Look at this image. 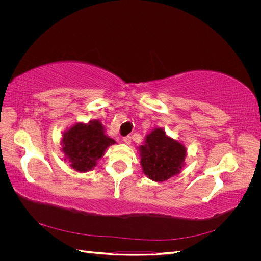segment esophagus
Segmentation results:
<instances>
[{
	"label": "esophagus",
	"instance_id": "obj_1",
	"mask_svg": "<svg viewBox=\"0 0 261 261\" xmlns=\"http://www.w3.org/2000/svg\"><path fill=\"white\" fill-rule=\"evenodd\" d=\"M125 144H127V145H129L130 144V141H132V137L130 136H125V137H123V139H122Z\"/></svg>",
	"mask_w": 261,
	"mask_h": 261
}]
</instances>
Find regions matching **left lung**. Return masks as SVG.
<instances>
[{
	"instance_id": "left-lung-1",
	"label": "left lung",
	"mask_w": 261,
	"mask_h": 261,
	"mask_svg": "<svg viewBox=\"0 0 261 261\" xmlns=\"http://www.w3.org/2000/svg\"><path fill=\"white\" fill-rule=\"evenodd\" d=\"M141 165L145 174L153 180L163 181L179 173L186 156L185 147L169 138L161 128H155L140 146Z\"/></svg>"
}]
</instances>
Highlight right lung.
<instances>
[{
  "label": "right lung",
  "mask_w": 261,
  "mask_h": 261,
  "mask_svg": "<svg viewBox=\"0 0 261 261\" xmlns=\"http://www.w3.org/2000/svg\"><path fill=\"white\" fill-rule=\"evenodd\" d=\"M112 138L105 135L103 127L98 121L88 124L77 123L63 134V152L70 165L80 172L91 170L96 161L103 155L105 150L114 144Z\"/></svg>",
  "instance_id": "right-lung-1"
}]
</instances>
